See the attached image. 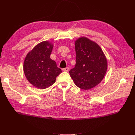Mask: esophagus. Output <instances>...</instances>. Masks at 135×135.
<instances>
[{"label": "esophagus", "instance_id": "esophagus-1", "mask_svg": "<svg viewBox=\"0 0 135 135\" xmlns=\"http://www.w3.org/2000/svg\"><path fill=\"white\" fill-rule=\"evenodd\" d=\"M69 68H64V69H62V70L64 71H69Z\"/></svg>", "mask_w": 135, "mask_h": 135}]
</instances>
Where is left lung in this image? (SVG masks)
<instances>
[{
	"mask_svg": "<svg viewBox=\"0 0 135 135\" xmlns=\"http://www.w3.org/2000/svg\"><path fill=\"white\" fill-rule=\"evenodd\" d=\"M75 66L69 73L77 87L88 90L103 79L108 69L107 59L99 45L85 36L75 40Z\"/></svg>",
	"mask_w": 135,
	"mask_h": 135,
	"instance_id": "8db88e82",
	"label": "left lung"
}]
</instances>
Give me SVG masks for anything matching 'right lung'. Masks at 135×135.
Listing matches in <instances>:
<instances>
[{
  "label": "right lung",
  "mask_w": 135,
  "mask_h": 135,
  "mask_svg": "<svg viewBox=\"0 0 135 135\" xmlns=\"http://www.w3.org/2000/svg\"><path fill=\"white\" fill-rule=\"evenodd\" d=\"M54 44L49 40L43 41L27 53L23 69L27 80L39 89L54 84L56 77L62 72L55 61L50 58Z\"/></svg>",
  "instance_id": "1"
}]
</instances>
